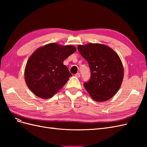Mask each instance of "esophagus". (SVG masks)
Masks as SVG:
<instances>
[{"mask_svg":"<svg viewBox=\"0 0 147 147\" xmlns=\"http://www.w3.org/2000/svg\"><path fill=\"white\" fill-rule=\"evenodd\" d=\"M75 77H77V78L80 77V74H79V73H77V74H75Z\"/></svg>","mask_w":147,"mask_h":147,"instance_id":"obj_1","label":"esophagus"}]
</instances>
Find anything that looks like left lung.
<instances>
[{"mask_svg": "<svg viewBox=\"0 0 147 147\" xmlns=\"http://www.w3.org/2000/svg\"><path fill=\"white\" fill-rule=\"evenodd\" d=\"M78 50L89 64L91 78L84 87L96 102H105L117 94L124 77L121 59L112 48L100 43L78 45Z\"/></svg>", "mask_w": 147, "mask_h": 147, "instance_id": "left-lung-1", "label": "left lung"}]
</instances>
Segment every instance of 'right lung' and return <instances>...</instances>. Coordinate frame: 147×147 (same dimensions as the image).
Listing matches in <instances>:
<instances>
[{
    "mask_svg": "<svg viewBox=\"0 0 147 147\" xmlns=\"http://www.w3.org/2000/svg\"><path fill=\"white\" fill-rule=\"evenodd\" d=\"M75 47L51 43L37 48L28 59L24 78L29 90L40 98H51L67 82L72 74L64 61L76 51Z\"/></svg>",
    "mask_w": 147,
    "mask_h": 147,
    "instance_id": "obj_1",
    "label": "right lung"
}]
</instances>
